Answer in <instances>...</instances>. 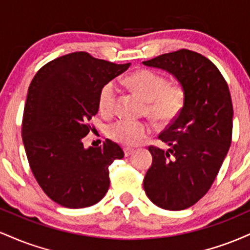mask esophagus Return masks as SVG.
Here are the masks:
<instances>
[{
  "mask_svg": "<svg viewBox=\"0 0 250 250\" xmlns=\"http://www.w3.org/2000/svg\"><path fill=\"white\" fill-rule=\"evenodd\" d=\"M123 151H125V156H129V155H131V154L134 153V149H131V148H123Z\"/></svg>",
  "mask_w": 250,
  "mask_h": 250,
  "instance_id": "34e87169",
  "label": "esophagus"
}]
</instances>
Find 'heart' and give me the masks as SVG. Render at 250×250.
Instances as JSON below:
<instances>
[{
  "label": "heart",
  "mask_w": 250,
  "mask_h": 250,
  "mask_svg": "<svg viewBox=\"0 0 250 250\" xmlns=\"http://www.w3.org/2000/svg\"><path fill=\"white\" fill-rule=\"evenodd\" d=\"M135 93L148 102L150 116L159 122H168L180 113L185 104L186 90L179 82L168 80L156 71L142 69L131 74L125 80ZM119 97L116 82H107L100 90L99 108L105 115L114 113ZM150 133V127L145 122L120 120L109 125L108 134L114 141L123 146L140 145Z\"/></svg>",
  "instance_id": "obj_1"
}]
</instances>
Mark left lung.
I'll list each match as a JSON object with an SVG mask.
<instances>
[{
    "instance_id": "8db88e82",
    "label": "left lung",
    "mask_w": 250,
    "mask_h": 250,
    "mask_svg": "<svg viewBox=\"0 0 250 250\" xmlns=\"http://www.w3.org/2000/svg\"><path fill=\"white\" fill-rule=\"evenodd\" d=\"M170 73L185 87V104L149 147L153 163L143 180L149 200L167 210L187 209L205 196L231 143L233 103L222 74L207 57L180 49L143 62Z\"/></svg>"
}]
</instances>
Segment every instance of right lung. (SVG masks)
<instances>
[{
  "label": "right lung",
  "instance_id": "obj_1",
  "mask_svg": "<svg viewBox=\"0 0 250 250\" xmlns=\"http://www.w3.org/2000/svg\"><path fill=\"white\" fill-rule=\"evenodd\" d=\"M129 65L79 51L48 62L30 83L22 121L25 154L40 187L62 207H90L108 191L109 166L125 153L110 140L85 149L82 139L99 111L101 88Z\"/></svg>",
  "mask_w": 250,
  "mask_h": 250
}]
</instances>
